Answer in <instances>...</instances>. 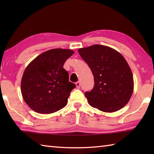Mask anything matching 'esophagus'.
Masks as SVG:
<instances>
[{
	"mask_svg": "<svg viewBox=\"0 0 154 154\" xmlns=\"http://www.w3.org/2000/svg\"><path fill=\"white\" fill-rule=\"evenodd\" d=\"M75 85H76L77 88H78V89H79V88H80V85H81V83H80L79 81H77V82L75 83Z\"/></svg>",
	"mask_w": 154,
	"mask_h": 154,
	"instance_id": "34e87169",
	"label": "esophagus"
}]
</instances>
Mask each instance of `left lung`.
<instances>
[{
    "label": "left lung",
    "mask_w": 154,
    "mask_h": 154,
    "mask_svg": "<svg viewBox=\"0 0 154 154\" xmlns=\"http://www.w3.org/2000/svg\"><path fill=\"white\" fill-rule=\"evenodd\" d=\"M78 52L94 76L93 89L85 93L90 105L105 112L123 108L134 91L132 73L124 57L113 48L98 44Z\"/></svg>",
    "instance_id": "1"
}]
</instances>
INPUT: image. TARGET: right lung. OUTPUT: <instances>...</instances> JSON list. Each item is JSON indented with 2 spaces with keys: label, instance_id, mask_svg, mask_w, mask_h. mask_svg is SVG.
I'll return each instance as SVG.
<instances>
[{
  "label": "right lung",
  "instance_id": "obj_1",
  "mask_svg": "<svg viewBox=\"0 0 154 154\" xmlns=\"http://www.w3.org/2000/svg\"><path fill=\"white\" fill-rule=\"evenodd\" d=\"M73 54L71 50L52 49L28 65L22 77L21 93L31 109L38 113L51 114L66 106L75 85L69 81L63 65Z\"/></svg>",
  "mask_w": 154,
  "mask_h": 154
}]
</instances>
